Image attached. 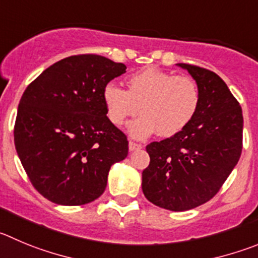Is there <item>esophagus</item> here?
<instances>
[{
    "label": "esophagus",
    "mask_w": 258,
    "mask_h": 258,
    "mask_svg": "<svg viewBox=\"0 0 258 258\" xmlns=\"http://www.w3.org/2000/svg\"><path fill=\"white\" fill-rule=\"evenodd\" d=\"M141 148H143V145H141V144H137V143H135V141H130L128 143L130 151L137 150V149H141Z\"/></svg>",
    "instance_id": "obj_1"
}]
</instances>
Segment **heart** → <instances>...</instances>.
<instances>
[{
    "instance_id": "obj_1",
    "label": "heart",
    "mask_w": 258,
    "mask_h": 258,
    "mask_svg": "<svg viewBox=\"0 0 258 258\" xmlns=\"http://www.w3.org/2000/svg\"><path fill=\"white\" fill-rule=\"evenodd\" d=\"M102 98L107 117L115 126L143 113L128 126V132L136 139L155 132L162 137L178 135L194 121L201 103V93L194 79L155 67L130 75L127 90L114 83L105 84Z\"/></svg>"
}]
</instances>
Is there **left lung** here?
<instances>
[{
  "instance_id": "1",
  "label": "left lung",
  "mask_w": 258,
  "mask_h": 258,
  "mask_svg": "<svg viewBox=\"0 0 258 258\" xmlns=\"http://www.w3.org/2000/svg\"><path fill=\"white\" fill-rule=\"evenodd\" d=\"M196 80L199 112L188 127L146 146L150 164L143 172V192L159 208L186 211L213 199L242 153L243 114L239 103L215 72L177 63Z\"/></svg>"
}]
</instances>
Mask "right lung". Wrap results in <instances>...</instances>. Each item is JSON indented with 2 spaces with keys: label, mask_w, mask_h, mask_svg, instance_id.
I'll use <instances>...</instances> for the list:
<instances>
[{
  "label": "right lung",
  "mask_w": 258,
  "mask_h": 258,
  "mask_svg": "<svg viewBox=\"0 0 258 258\" xmlns=\"http://www.w3.org/2000/svg\"><path fill=\"white\" fill-rule=\"evenodd\" d=\"M98 54L53 63L21 96L14 141L31 184L49 201L85 205L107 187L114 163L128 154L127 136L107 117L105 84L126 72Z\"/></svg>",
  "instance_id": "add662e5"
}]
</instances>
